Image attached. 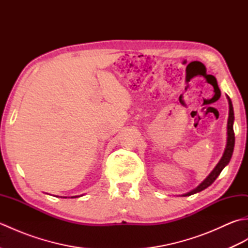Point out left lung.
Listing matches in <instances>:
<instances>
[{"instance_id":"1","label":"left lung","mask_w":248,"mask_h":248,"mask_svg":"<svg viewBox=\"0 0 248 248\" xmlns=\"http://www.w3.org/2000/svg\"><path fill=\"white\" fill-rule=\"evenodd\" d=\"M227 99H228V104H229V116H228V121H227V141H226V147H225L223 156L220 157L219 162L217 163V166L214 167V170L209 173V176L205 178L196 188L192 189L191 192H188L186 194H183L182 196H191V195L202 192L204 188H207L208 186H211V184L215 181V179L219 176V173L222 172V170L228 165V163L230 162L231 156H232V154H233V148H234V132H233L234 113H233L232 102H231V100L228 96H227Z\"/></svg>"}]
</instances>
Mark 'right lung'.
Wrapping results in <instances>:
<instances>
[{"label": "right lung", "mask_w": 248, "mask_h": 248, "mask_svg": "<svg viewBox=\"0 0 248 248\" xmlns=\"http://www.w3.org/2000/svg\"><path fill=\"white\" fill-rule=\"evenodd\" d=\"M76 197H78V196H72L71 198H76ZM62 198H67V197H62Z\"/></svg>", "instance_id": "add662e5"}]
</instances>
